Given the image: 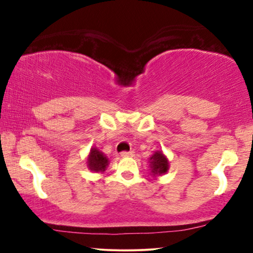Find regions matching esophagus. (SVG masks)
I'll list each match as a JSON object with an SVG mask.
<instances>
[{"label":"esophagus","instance_id":"obj_1","mask_svg":"<svg viewBox=\"0 0 253 253\" xmlns=\"http://www.w3.org/2000/svg\"><path fill=\"white\" fill-rule=\"evenodd\" d=\"M134 155V152L133 151H129V152H122V153H121V157L122 158H127V157H133Z\"/></svg>","mask_w":253,"mask_h":253}]
</instances>
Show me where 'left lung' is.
Wrapping results in <instances>:
<instances>
[{"label": "left lung", "instance_id": "1", "mask_svg": "<svg viewBox=\"0 0 253 253\" xmlns=\"http://www.w3.org/2000/svg\"><path fill=\"white\" fill-rule=\"evenodd\" d=\"M151 172L153 176L164 175L169 169V161L166 155L161 151H157L150 158Z\"/></svg>", "mask_w": 253, "mask_h": 253}]
</instances>
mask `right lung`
I'll list each match as a JSON object with an SVG mask.
<instances>
[{
    "instance_id": "obj_1",
    "label": "right lung",
    "mask_w": 253,
    "mask_h": 253,
    "mask_svg": "<svg viewBox=\"0 0 253 253\" xmlns=\"http://www.w3.org/2000/svg\"><path fill=\"white\" fill-rule=\"evenodd\" d=\"M108 166V159L96 147H92L87 158V167L91 171L103 172Z\"/></svg>"
}]
</instances>
